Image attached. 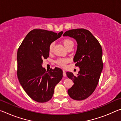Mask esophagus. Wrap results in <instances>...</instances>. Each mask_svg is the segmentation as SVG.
Segmentation results:
<instances>
[{"mask_svg": "<svg viewBox=\"0 0 121 121\" xmlns=\"http://www.w3.org/2000/svg\"><path fill=\"white\" fill-rule=\"evenodd\" d=\"M63 76L64 77H66V76H67V75H66V73L65 72V71L64 70H63Z\"/></svg>", "mask_w": 121, "mask_h": 121, "instance_id": "esophagus-1", "label": "esophagus"}]
</instances>
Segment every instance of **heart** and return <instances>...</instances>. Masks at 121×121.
Wrapping results in <instances>:
<instances>
[{"instance_id":"obj_1","label":"heart","mask_w":121,"mask_h":121,"mask_svg":"<svg viewBox=\"0 0 121 121\" xmlns=\"http://www.w3.org/2000/svg\"><path fill=\"white\" fill-rule=\"evenodd\" d=\"M63 45H64L65 46V48L67 49L69 48H70V47H71V46L73 47V45H74L73 40H71V39H65L63 40ZM54 45V43L53 42L50 45V46H49V48H48V51L50 53H51L53 51ZM69 62V59L68 58H59L58 59V60H56V64L62 67H65L67 63H68Z\"/></svg>"}]
</instances>
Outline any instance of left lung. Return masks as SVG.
I'll use <instances>...</instances> for the list:
<instances>
[{
	"label": "left lung",
	"instance_id": "left-lung-1",
	"mask_svg": "<svg viewBox=\"0 0 121 121\" xmlns=\"http://www.w3.org/2000/svg\"><path fill=\"white\" fill-rule=\"evenodd\" d=\"M63 36L73 37L77 41V49L73 61L76 66L80 68L77 76L71 72L66 73L74 83L68 90V93L73 99L84 100L95 91L103 69L101 45L91 32L85 29L68 30Z\"/></svg>",
	"mask_w": 121,
	"mask_h": 121
}]
</instances>
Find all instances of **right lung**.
Segmentation results:
<instances>
[{
    "label": "right lung",
    "mask_w": 121,
    "mask_h": 121,
    "mask_svg": "<svg viewBox=\"0 0 121 121\" xmlns=\"http://www.w3.org/2000/svg\"><path fill=\"white\" fill-rule=\"evenodd\" d=\"M59 34L41 29L30 31L17 50V75L20 84L32 100L46 102L52 98L56 85L63 77L62 69L56 67L46 71L43 60L49 56V46L60 38Z\"/></svg>",
    "instance_id": "obj_1"
}]
</instances>
